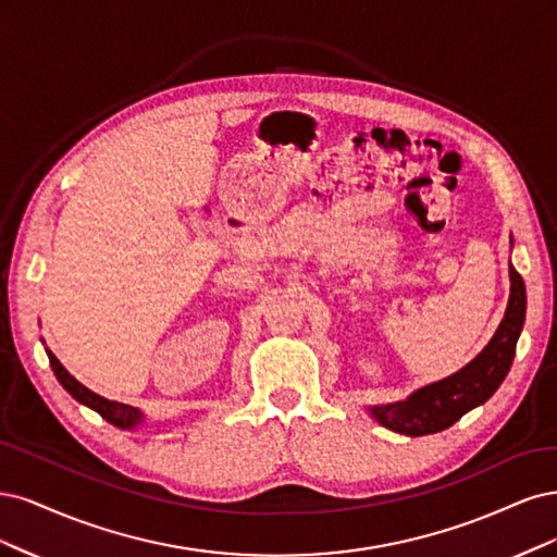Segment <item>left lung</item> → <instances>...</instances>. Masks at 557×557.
I'll use <instances>...</instances> for the list:
<instances>
[{"mask_svg":"<svg viewBox=\"0 0 557 557\" xmlns=\"http://www.w3.org/2000/svg\"><path fill=\"white\" fill-rule=\"evenodd\" d=\"M509 277L511 294L507 312L488 347L460 372L419 388L407 400L372 407V417L376 421L400 435L421 437L454 425L462 414L493 396L511 368L518 335L525 321V282L513 265H509Z\"/></svg>","mask_w":557,"mask_h":557,"instance_id":"left-lung-1","label":"left lung"}]
</instances>
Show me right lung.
<instances>
[{"instance_id":"add662e5","label":"right lung","mask_w":557,"mask_h":557,"mask_svg":"<svg viewBox=\"0 0 557 557\" xmlns=\"http://www.w3.org/2000/svg\"><path fill=\"white\" fill-rule=\"evenodd\" d=\"M48 358H50L52 372H55L60 384H62L78 403H83V405H87V407H92L95 411H99V414H101L106 421L117 425V428H134L136 423H140L143 417H140L138 409H134V407H129V405L115 403V400H106L103 396H99V393L85 388L78 380H74V376H71V374L64 370V366L58 361L55 354H52L50 349H48Z\"/></svg>"}]
</instances>
